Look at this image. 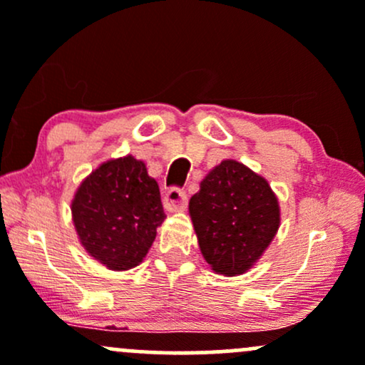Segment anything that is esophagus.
Wrapping results in <instances>:
<instances>
[{
  "mask_svg": "<svg viewBox=\"0 0 365 365\" xmlns=\"http://www.w3.org/2000/svg\"><path fill=\"white\" fill-rule=\"evenodd\" d=\"M163 200H165V207L168 211H182V209H185L188 202L187 190L182 187H171L165 194V199Z\"/></svg>",
  "mask_w": 365,
  "mask_h": 365,
  "instance_id": "obj_1",
  "label": "esophagus"
}]
</instances>
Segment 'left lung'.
Instances as JSON below:
<instances>
[{"mask_svg": "<svg viewBox=\"0 0 365 365\" xmlns=\"http://www.w3.org/2000/svg\"><path fill=\"white\" fill-rule=\"evenodd\" d=\"M188 211L204 259L225 276L249 269L279 226L278 199L266 180L232 159L202 180Z\"/></svg>", "mask_w": 365, "mask_h": 365, "instance_id": "8db88e82", "label": "left lung"}]
</instances>
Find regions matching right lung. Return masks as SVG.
Masks as SVG:
<instances>
[{
    "label": "right lung",
    "mask_w": 365,
    "mask_h": 365,
    "mask_svg": "<svg viewBox=\"0 0 365 365\" xmlns=\"http://www.w3.org/2000/svg\"><path fill=\"white\" fill-rule=\"evenodd\" d=\"M72 215L87 252L115 271L142 262L166 217L158 182L132 156L92 171L75 194Z\"/></svg>",
    "instance_id": "add662e5"
}]
</instances>
